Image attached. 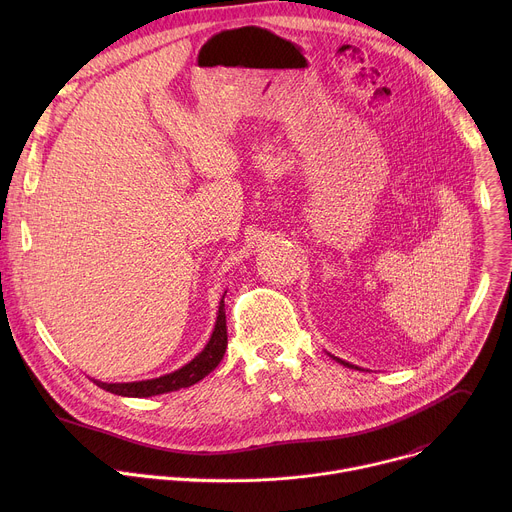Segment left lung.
I'll return each mask as SVG.
<instances>
[{"label": "left lung", "instance_id": "obj_1", "mask_svg": "<svg viewBox=\"0 0 512 512\" xmlns=\"http://www.w3.org/2000/svg\"><path fill=\"white\" fill-rule=\"evenodd\" d=\"M338 362H342L344 364V367H350V369H358V367H354V364H348V362H344V360H340V358H336Z\"/></svg>", "mask_w": 512, "mask_h": 512}]
</instances>
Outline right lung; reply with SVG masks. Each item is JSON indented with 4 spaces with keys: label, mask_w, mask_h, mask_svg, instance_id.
Masks as SVG:
<instances>
[{
    "label": "right lung",
    "mask_w": 512,
    "mask_h": 512,
    "mask_svg": "<svg viewBox=\"0 0 512 512\" xmlns=\"http://www.w3.org/2000/svg\"><path fill=\"white\" fill-rule=\"evenodd\" d=\"M227 336H229L227 334V314H225V302L221 300V306H218V316H216V326H214V332H212L208 344L194 360H190L180 371H174L160 379L137 381V383H101V381H93V383H97V387H101L109 393L123 395V397H152V395H162V393L190 387V385L198 383L200 379H204L210 371H214L216 364L223 360L225 350H227Z\"/></svg>",
    "instance_id": "obj_1"
}]
</instances>
